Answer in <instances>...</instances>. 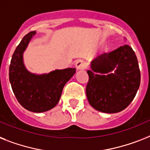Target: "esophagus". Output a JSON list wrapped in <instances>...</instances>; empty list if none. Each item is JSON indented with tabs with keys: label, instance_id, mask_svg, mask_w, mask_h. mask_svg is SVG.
Masks as SVG:
<instances>
[{
	"label": "esophagus",
	"instance_id": "esophagus-1",
	"mask_svg": "<svg viewBox=\"0 0 150 150\" xmlns=\"http://www.w3.org/2000/svg\"><path fill=\"white\" fill-rule=\"evenodd\" d=\"M75 66L77 70H83L85 68V62L83 60H77L75 63Z\"/></svg>",
	"mask_w": 150,
	"mask_h": 150
}]
</instances>
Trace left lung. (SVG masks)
I'll list each match as a JSON object with an SVG mask.
<instances>
[{
    "label": "left lung",
    "mask_w": 150,
    "mask_h": 150,
    "mask_svg": "<svg viewBox=\"0 0 150 150\" xmlns=\"http://www.w3.org/2000/svg\"><path fill=\"white\" fill-rule=\"evenodd\" d=\"M86 88L90 104L96 110L115 113L133 101L140 85V70L131 47L104 53L91 62Z\"/></svg>",
    "instance_id": "8db88e82"
}]
</instances>
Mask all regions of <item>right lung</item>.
<instances>
[{
    "instance_id": "right-lung-1",
    "label": "right lung",
    "mask_w": 150,
    "mask_h": 150,
    "mask_svg": "<svg viewBox=\"0 0 150 150\" xmlns=\"http://www.w3.org/2000/svg\"><path fill=\"white\" fill-rule=\"evenodd\" d=\"M36 31L26 34L13 52L9 67V80L13 92L23 108L34 112L50 110L57 104L64 85L76 73L75 68L56 70L41 75L25 68L23 54Z\"/></svg>"
}]
</instances>
